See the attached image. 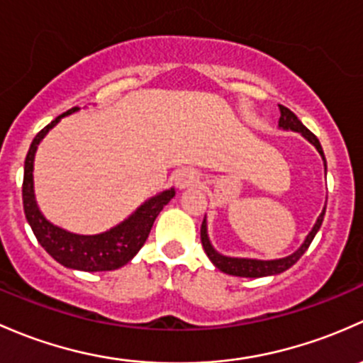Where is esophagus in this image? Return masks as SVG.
I'll list each match as a JSON object with an SVG mask.
<instances>
[{
    "label": "esophagus",
    "mask_w": 363,
    "mask_h": 363,
    "mask_svg": "<svg viewBox=\"0 0 363 363\" xmlns=\"http://www.w3.org/2000/svg\"><path fill=\"white\" fill-rule=\"evenodd\" d=\"M196 182L197 173L194 169H190V167H183V169L178 171L177 177H174V183H177V186L180 190L189 189V186H192Z\"/></svg>",
    "instance_id": "34e87169"
}]
</instances>
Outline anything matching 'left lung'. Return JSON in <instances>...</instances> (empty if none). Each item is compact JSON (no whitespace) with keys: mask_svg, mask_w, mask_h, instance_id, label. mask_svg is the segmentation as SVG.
Listing matches in <instances>:
<instances>
[{"mask_svg":"<svg viewBox=\"0 0 363 363\" xmlns=\"http://www.w3.org/2000/svg\"><path fill=\"white\" fill-rule=\"evenodd\" d=\"M279 108V121H278V129L281 130H292V133H298L304 140H308L313 147L316 148L318 152L321 160H323V167H325V177H327V160H325L323 150H321V145L318 141V138L311 133L301 121L297 118V115L294 111H290L289 108L281 106L278 104ZM325 209H327V201H325V206L321 209V213L316 218L315 225L313 229L309 230L308 236L304 238L302 245L298 246L297 250L289 257H283V259H271V260H260V259H250V257H229V255H223L220 253L215 246L211 245V239H209L208 234V220L204 216L203 220V225H201V241H203V248L206 252L208 259L211 260L213 265L216 269H220L222 272L230 276H239V278H264V276H276V274H281L285 272L286 269H290L292 265L301 259L302 255L306 253V250L309 248L311 241L315 239L316 233L320 230L321 222H323V216H325Z\"/></svg>","mask_w":363,"mask_h":363,"instance_id":"left-lung-1","label":"left lung"}]
</instances>
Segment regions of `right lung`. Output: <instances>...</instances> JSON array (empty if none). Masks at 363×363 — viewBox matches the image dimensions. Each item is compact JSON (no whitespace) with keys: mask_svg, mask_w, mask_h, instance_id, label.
<instances>
[{"mask_svg":"<svg viewBox=\"0 0 363 363\" xmlns=\"http://www.w3.org/2000/svg\"><path fill=\"white\" fill-rule=\"evenodd\" d=\"M78 110L80 108H73V110L66 111L65 115L52 121L33 140L24 162V183H22L24 213L28 223L31 225L33 233L45 248V252L61 265L73 269V271L85 272L115 271L136 257V253L147 241L159 213L173 199L177 192L171 186V189L155 194L150 199L145 201L141 206L134 209L125 220L99 234H77L50 222L36 203L35 177H33L35 155L43 138L61 122V118L77 113Z\"/></svg>","mask_w":363,"mask_h":363,"instance_id":"obj_1","label":"right lung"}]
</instances>
